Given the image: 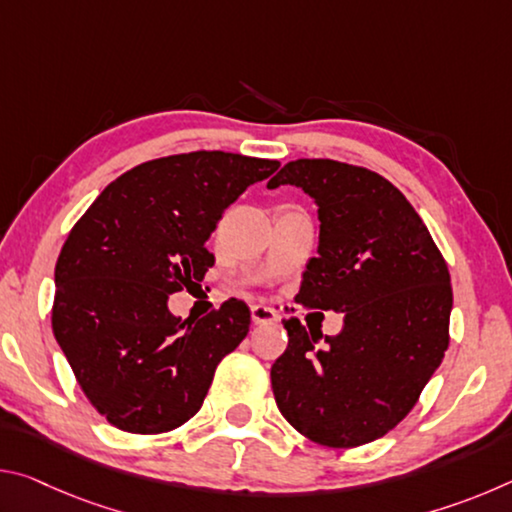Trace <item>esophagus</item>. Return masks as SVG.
Wrapping results in <instances>:
<instances>
[{
	"mask_svg": "<svg viewBox=\"0 0 512 512\" xmlns=\"http://www.w3.org/2000/svg\"><path fill=\"white\" fill-rule=\"evenodd\" d=\"M250 316H253L255 325H266V323H275V320H280V316H277L275 311L266 305H253V309H250Z\"/></svg>",
	"mask_w": 512,
	"mask_h": 512,
	"instance_id": "34e87169",
	"label": "esophagus"
}]
</instances>
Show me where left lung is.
<instances>
[{
    "instance_id": "1",
    "label": "left lung",
    "mask_w": 512,
    "mask_h": 512,
    "mask_svg": "<svg viewBox=\"0 0 512 512\" xmlns=\"http://www.w3.org/2000/svg\"><path fill=\"white\" fill-rule=\"evenodd\" d=\"M287 183L314 198L320 221L296 302L341 311L345 325L323 339L284 320L289 345L271 368L277 409L318 445H366L409 415L445 357L449 268L420 214L379 173L302 158L268 187Z\"/></svg>"
}]
</instances>
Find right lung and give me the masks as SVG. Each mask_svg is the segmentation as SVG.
<instances>
[{"instance_id":"right-lung-1","label":"right lung","mask_w":512,"mask_h":512,"mask_svg":"<svg viewBox=\"0 0 512 512\" xmlns=\"http://www.w3.org/2000/svg\"><path fill=\"white\" fill-rule=\"evenodd\" d=\"M277 160L194 151L137 164L103 189L69 230L56 262L51 329L81 391L112 427L178 429L225 354L246 339L250 309L230 298L198 320L167 309L203 282L223 210Z\"/></svg>"}]
</instances>
